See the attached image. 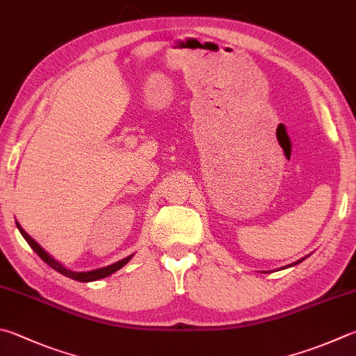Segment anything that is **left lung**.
I'll list each match as a JSON object with an SVG mask.
<instances>
[{
	"mask_svg": "<svg viewBox=\"0 0 356 356\" xmlns=\"http://www.w3.org/2000/svg\"><path fill=\"white\" fill-rule=\"evenodd\" d=\"M307 258V257H305ZM305 258H300V260H297L296 263H293V264H288V266H285V268H291V266H296V264H299L300 261H303V260H305Z\"/></svg>",
	"mask_w": 356,
	"mask_h": 356,
	"instance_id": "8db88e82",
	"label": "left lung"
}]
</instances>
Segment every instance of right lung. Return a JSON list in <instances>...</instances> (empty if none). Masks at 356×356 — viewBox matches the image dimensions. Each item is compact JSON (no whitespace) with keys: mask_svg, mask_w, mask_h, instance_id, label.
<instances>
[{"mask_svg":"<svg viewBox=\"0 0 356 356\" xmlns=\"http://www.w3.org/2000/svg\"><path fill=\"white\" fill-rule=\"evenodd\" d=\"M17 227L18 230H20V234L23 235V238L26 241H28V244L31 245L32 249H34L35 254L42 258V260L49 264L51 268H53L54 270H57V273L68 277V279H73V280H77V282H83V283H88V282H95V280H99V279H106V277L112 275L113 273H116V270L121 269L124 264L129 263V260L134 257L129 255L126 258H122V260L116 261L113 264H111V266H106V268H99V269H93V270H86V273H77V270H73V269H68L67 266H63V264L60 261H57L56 258L51 257L47 250H44L40 244H38L34 238H31L28 234H26V230L22 227L20 224H18L17 221Z\"/></svg>","mask_w":356,"mask_h":356,"instance_id":"right-lung-1","label":"right lung"}]
</instances>
